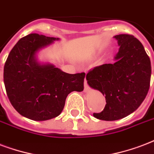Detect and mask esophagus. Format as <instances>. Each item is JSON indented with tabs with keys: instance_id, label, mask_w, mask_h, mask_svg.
I'll list each match as a JSON object with an SVG mask.
<instances>
[{
	"instance_id": "esophagus-1",
	"label": "esophagus",
	"mask_w": 154,
	"mask_h": 154,
	"mask_svg": "<svg viewBox=\"0 0 154 154\" xmlns=\"http://www.w3.org/2000/svg\"><path fill=\"white\" fill-rule=\"evenodd\" d=\"M84 86H85V88H84V91H85V93L89 92V91H90V87L88 86L87 83H86V81H85V85H84Z\"/></svg>"
}]
</instances>
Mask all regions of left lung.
Here are the masks:
<instances>
[{
	"mask_svg": "<svg viewBox=\"0 0 154 154\" xmlns=\"http://www.w3.org/2000/svg\"><path fill=\"white\" fill-rule=\"evenodd\" d=\"M114 38L119 47L115 63L96 67L86 75L88 85L105 95L103 111L94 116L106 121L134 112L147 95L151 77V63L142 43L130 35Z\"/></svg>",
	"mask_w": 154,
	"mask_h": 154,
	"instance_id": "1",
	"label": "left lung"
}]
</instances>
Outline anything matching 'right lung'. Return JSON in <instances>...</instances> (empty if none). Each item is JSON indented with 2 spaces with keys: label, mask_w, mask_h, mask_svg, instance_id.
Wrapping results in <instances>:
<instances>
[{
  "label": "right lung",
  "mask_w": 154,
  "mask_h": 154,
  "mask_svg": "<svg viewBox=\"0 0 154 154\" xmlns=\"http://www.w3.org/2000/svg\"><path fill=\"white\" fill-rule=\"evenodd\" d=\"M59 38L30 34L17 42L4 67L7 95L16 111L27 119L44 121L61 113L67 96L84 90L85 73L69 74L49 62H40L38 52Z\"/></svg>",
  "instance_id": "right-lung-1"
}]
</instances>
